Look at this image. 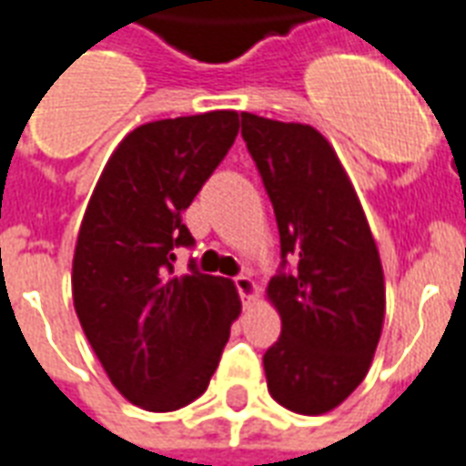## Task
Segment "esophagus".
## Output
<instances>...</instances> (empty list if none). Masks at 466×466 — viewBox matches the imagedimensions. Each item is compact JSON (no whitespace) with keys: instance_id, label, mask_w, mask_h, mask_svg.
<instances>
[{"instance_id":"esophagus-1","label":"esophagus","mask_w":466,"mask_h":466,"mask_svg":"<svg viewBox=\"0 0 466 466\" xmlns=\"http://www.w3.org/2000/svg\"><path fill=\"white\" fill-rule=\"evenodd\" d=\"M233 282H236V289H238V294H240V299H243L245 306H250L252 301L258 299V284L252 282L250 277L240 274V277H236Z\"/></svg>"}]
</instances>
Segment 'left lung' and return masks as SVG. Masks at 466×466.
Wrapping results in <instances>:
<instances>
[{"mask_svg":"<svg viewBox=\"0 0 466 466\" xmlns=\"http://www.w3.org/2000/svg\"><path fill=\"white\" fill-rule=\"evenodd\" d=\"M240 116L282 245V269L267 287L282 319L262 357L267 389L284 409L320 416L370 371L387 311L380 250L348 172L313 126Z\"/></svg>","mask_w":466,"mask_h":466,"instance_id":"left-lung-1","label":"left lung"}]
</instances>
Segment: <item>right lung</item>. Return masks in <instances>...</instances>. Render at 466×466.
<instances>
[{
    "instance_id": "1",
    "label": "right lung",
    "mask_w": 466,
    "mask_h": 466,
    "mask_svg": "<svg viewBox=\"0 0 466 466\" xmlns=\"http://www.w3.org/2000/svg\"><path fill=\"white\" fill-rule=\"evenodd\" d=\"M238 111L138 126L111 153L79 226L72 301L111 384L131 403L167 413L207 391L240 313L230 279L177 277L182 223L233 146Z\"/></svg>"
}]
</instances>
